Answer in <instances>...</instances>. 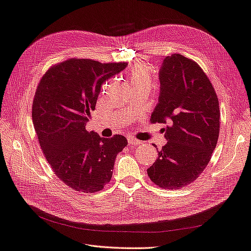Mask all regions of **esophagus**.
Returning a JSON list of instances; mask_svg holds the SVG:
<instances>
[{
  "label": "esophagus",
  "instance_id": "esophagus-1",
  "mask_svg": "<svg viewBox=\"0 0 251 251\" xmlns=\"http://www.w3.org/2000/svg\"><path fill=\"white\" fill-rule=\"evenodd\" d=\"M127 142H128V145H131L132 147H137L141 144L140 140L134 138V137H131V136L127 137Z\"/></svg>",
  "mask_w": 251,
  "mask_h": 251
}]
</instances>
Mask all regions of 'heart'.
Here are the masks:
<instances>
[{"mask_svg":"<svg viewBox=\"0 0 251 251\" xmlns=\"http://www.w3.org/2000/svg\"><path fill=\"white\" fill-rule=\"evenodd\" d=\"M128 78H130L131 84L133 86V89L135 87H150L153 84V80L150 72L147 69L145 65L141 64H136L134 65L130 73H128Z\"/></svg>","mask_w":251,"mask_h":251,"instance_id":"b5f03b06","label":"heart"}]
</instances>
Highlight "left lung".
Segmentation results:
<instances>
[{
    "mask_svg": "<svg viewBox=\"0 0 251 251\" xmlns=\"http://www.w3.org/2000/svg\"><path fill=\"white\" fill-rule=\"evenodd\" d=\"M159 81L150 121L166 125L168 142L147 171L154 184L174 190L193 182L211 159L220 134L219 99L201 67L179 53L164 59Z\"/></svg>",
    "mask_w": 251,
    "mask_h": 251,
    "instance_id": "obj_1",
    "label": "left lung"
}]
</instances>
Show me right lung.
I'll return each mask as SVG.
<instances>
[{
	"mask_svg": "<svg viewBox=\"0 0 251 251\" xmlns=\"http://www.w3.org/2000/svg\"><path fill=\"white\" fill-rule=\"evenodd\" d=\"M126 65L73 58L52 65L37 86L32 123L39 144L52 171L73 190H102L127 146L123 135L103 138L85 128L101 85Z\"/></svg>",
	"mask_w": 251,
	"mask_h": 251,
	"instance_id": "obj_1",
	"label": "right lung"
}]
</instances>
